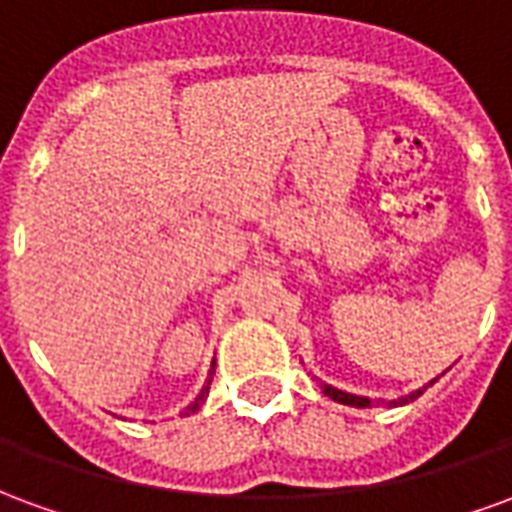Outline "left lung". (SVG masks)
<instances>
[{
  "instance_id": "8db88e82",
  "label": "left lung",
  "mask_w": 512,
  "mask_h": 512,
  "mask_svg": "<svg viewBox=\"0 0 512 512\" xmlns=\"http://www.w3.org/2000/svg\"><path fill=\"white\" fill-rule=\"evenodd\" d=\"M436 381V378H433ZM430 381V384H433ZM323 392L332 397V400H337V403H345V406H356V408H370L376 406V400H370V397H359V395H348V392H340V389H334V386H323ZM422 395V389H417V392H411L408 397H400V400H392L389 406H397V403H408V400H414V397Z\"/></svg>"
}]
</instances>
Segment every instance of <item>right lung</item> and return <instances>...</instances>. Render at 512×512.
Listing matches in <instances>:
<instances>
[{"mask_svg":"<svg viewBox=\"0 0 512 512\" xmlns=\"http://www.w3.org/2000/svg\"><path fill=\"white\" fill-rule=\"evenodd\" d=\"M211 373H213V370H211ZM208 384H211V378H208ZM208 389H211V386H202L200 397H194V403L189 406V411H197V408L202 406V400H205V395H208Z\"/></svg>","mask_w":512,"mask_h":512,"instance_id":"add662e5","label":"right lung"}]
</instances>
